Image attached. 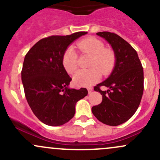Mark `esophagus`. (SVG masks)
Here are the masks:
<instances>
[{
  "label": "esophagus",
  "instance_id": "obj_1",
  "mask_svg": "<svg viewBox=\"0 0 160 160\" xmlns=\"http://www.w3.org/2000/svg\"><path fill=\"white\" fill-rule=\"evenodd\" d=\"M92 87L88 88V92H89V94H90V93L92 92Z\"/></svg>",
  "mask_w": 160,
  "mask_h": 160
}]
</instances>
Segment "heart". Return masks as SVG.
Instances as JSON below:
<instances>
[{
    "instance_id": "obj_1",
    "label": "heart",
    "mask_w": 160,
    "mask_h": 160,
    "mask_svg": "<svg viewBox=\"0 0 160 160\" xmlns=\"http://www.w3.org/2000/svg\"><path fill=\"white\" fill-rule=\"evenodd\" d=\"M76 47L82 54L91 56L89 66L91 68L80 70L74 76V82L80 86H90L100 80L101 72L108 75L113 71L116 64L114 51L104 47L103 41L94 37L82 39L76 43ZM62 65L69 74H73L78 70V53L72 47H68L62 56Z\"/></svg>"
}]
</instances>
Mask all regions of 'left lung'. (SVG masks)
<instances>
[{"label":"left lung","mask_w":160,"mask_h":160,"mask_svg":"<svg viewBox=\"0 0 160 160\" xmlns=\"http://www.w3.org/2000/svg\"><path fill=\"white\" fill-rule=\"evenodd\" d=\"M96 34L111 45L116 64L109 78L94 87L102 95V102L93 106L92 112L100 122L118 126L129 120L138 108L144 91V71L137 52L127 41L114 33ZM102 86L108 89L102 91Z\"/></svg>","instance_id":"left-lung-1"}]
</instances>
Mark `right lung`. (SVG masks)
Listing matches in <instances>:
<instances>
[{"label":"right lung","instance_id":"right-lung-1","mask_svg":"<svg viewBox=\"0 0 160 160\" xmlns=\"http://www.w3.org/2000/svg\"><path fill=\"white\" fill-rule=\"evenodd\" d=\"M86 32L43 38L29 49L22 70L25 98L34 114L51 126L66 123L74 117L75 105L88 94L86 88L70 89L72 80L62 65L68 47Z\"/></svg>","mask_w":160,"mask_h":160}]
</instances>
